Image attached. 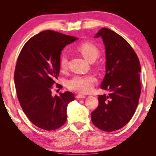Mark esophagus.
Here are the masks:
<instances>
[{"instance_id": "esophagus-1", "label": "esophagus", "mask_w": 156, "mask_h": 156, "mask_svg": "<svg viewBox=\"0 0 156 156\" xmlns=\"http://www.w3.org/2000/svg\"><path fill=\"white\" fill-rule=\"evenodd\" d=\"M76 98H86V96L84 94H78L76 96Z\"/></svg>"}]
</instances>
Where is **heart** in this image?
<instances>
[{"instance_id":"b5f03b06","label":"heart","mask_w":156,"mask_h":156,"mask_svg":"<svg viewBox=\"0 0 156 156\" xmlns=\"http://www.w3.org/2000/svg\"><path fill=\"white\" fill-rule=\"evenodd\" d=\"M79 52L89 62H94L100 55V51L94 44L90 42H84L79 44L77 47ZM68 56L67 54L63 53L59 58V69L65 72L68 68ZM97 82V78L93 74L76 75L67 82V87L69 90L88 93L92 90L93 85Z\"/></svg>"}]
</instances>
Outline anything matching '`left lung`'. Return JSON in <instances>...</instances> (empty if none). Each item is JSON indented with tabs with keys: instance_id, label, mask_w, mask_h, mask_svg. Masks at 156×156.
<instances>
[{
	"instance_id": "left-lung-1",
	"label": "left lung",
	"mask_w": 156,
	"mask_h": 156,
	"mask_svg": "<svg viewBox=\"0 0 156 156\" xmlns=\"http://www.w3.org/2000/svg\"><path fill=\"white\" fill-rule=\"evenodd\" d=\"M106 50V74L101 87L110 92L98 95V105L91 112L92 122L102 131L123 127L133 117L140 100L141 84L140 60L130 44L108 28L99 30Z\"/></svg>"
}]
</instances>
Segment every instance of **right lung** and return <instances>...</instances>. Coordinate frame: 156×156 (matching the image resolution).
I'll return each instance as SVG.
<instances>
[{"instance_id":"right-lung-1","label":"right lung","mask_w":156,"mask_h":156,"mask_svg":"<svg viewBox=\"0 0 156 156\" xmlns=\"http://www.w3.org/2000/svg\"><path fill=\"white\" fill-rule=\"evenodd\" d=\"M77 38L46 30L25 43L16 63L14 78L20 105L35 126L46 131L57 129L67 120V106L74 101L70 92L53 97L51 88L59 74L61 51ZM56 87L62 86L56 83Z\"/></svg>"}]
</instances>
